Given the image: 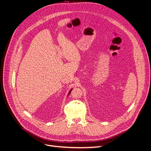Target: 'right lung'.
Here are the masks:
<instances>
[{
    "label": "right lung",
    "mask_w": 151,
    "mask_h": 151,
    "mask_svg": "<svg viewBox=\"0 0 151 151\" xmlns=\"http://www.w3.org/2000/svg\"><path fill=\"white\" fill-rule=\"evenodd\" d=\"M71 91H72V89H71V90L70 91V92H69V93H68V94H69L70 93V92H71Z\"/></svg>",
    "instance_id": "1"
}]
</instances>
